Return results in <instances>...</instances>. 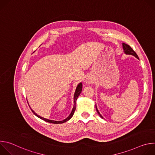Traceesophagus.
Instances as JSON below:
<instances>
[{"label":"esophagus","instance_id":"34e87169","mask_svg":"<svg viewBox=\"0 0 155 155\" xmlns=\"http://www.w3.org/2000/svg\"><path fill=\"white\" fill-rule=\"evenodd\" d=\"M93 82V80H92V79L91 78H90V77H87V78H86L85 80H84V83H86V84H90V83H91Z\"/></svg>","mask_w":155,"mask_h":155}]
</instances>
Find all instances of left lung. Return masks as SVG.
I'll list each match as a JSON object with an SVG mask.
<instances>
[{"instance_id": "8db88e82", "label": "left lung", "mask_w": 155, "mask_h": 155, "mask_svg": "<svg viewBox=\"0 0 155 155\" xmlns=\"http://www.w3.org/2000/svg\"><path fill=\"white\" fill-rule=\"evenodd\" d=\"M122 45H123L124 53L126 54L132 55V56H135V57H136V58H137L138 59H139V58L137 54H136V53L133 50H132V48L129 45H127V44L124 43H123ZM96 111H97V112L98 113L99 115L102 118H103V117L101 115V114H100L99 112V110H98V109H97V106H96Z\"/></svg>"}]
</instances>
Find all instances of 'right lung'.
<instances>
[{"mask_svg":"<svg viewBox=\"0 0 155 155\" xmlns=\"http://www.w3.org/2000/svg\"><path fill=\"white\" fill-rule=\"evenodd\" d=\"M81 90H82V83L81 82V83H80L77 85V88H76V90H75V93H74V107H73L72 112H71V114H70L67 118H66L65 120H62V121H54V120H48V119L45 118H43V117H41L38 115L34 111V110L31 108L30 105H29V107H30V108L31 109L32 113H33L35 116H37V117H38L39 118H40V119H41V120H44V121H45L48 122V123H53V124H61V123H65V122H66V121H69V120L72 117V116L74 115V112H75V108H76V105H76V101H77V98H78V96L80 94V93H81ZM28 104H29V103H28Z\"/></svg>","mask_w":155,"mask_h":155,"instance_id":"1","label":"right lung"}]
</instances>
